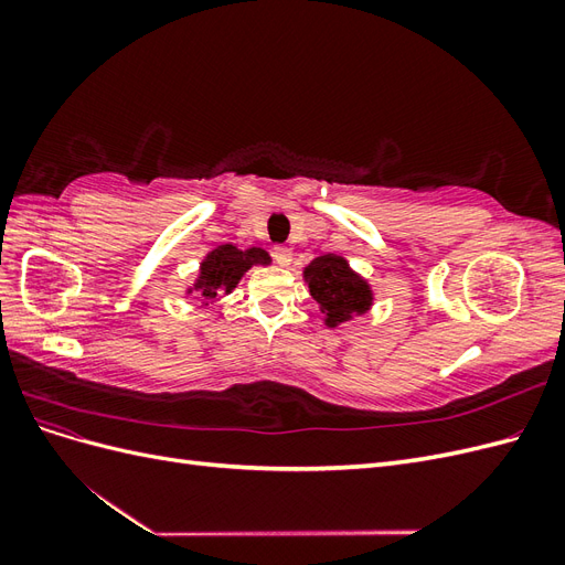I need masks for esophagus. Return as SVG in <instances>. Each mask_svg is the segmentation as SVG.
Instances as JSON below:
<instances>
[{
    "label": "esophagus",
    "instance_id": "esophagus-1",
    "mask_svg": "<svg viewBox=\"0 0 565 565\" xmlns=\"http://www.w3.org/2000/svg\"><path fill=\"white\" fill-rule=\"evenodd\" d=\"M273 256H276V262H278L280 266H289V264H292V249L285 247V245L273 247Z\"/></svg>",
    "mask_w": 565,
    "mask_h": 565
}]
</instances>
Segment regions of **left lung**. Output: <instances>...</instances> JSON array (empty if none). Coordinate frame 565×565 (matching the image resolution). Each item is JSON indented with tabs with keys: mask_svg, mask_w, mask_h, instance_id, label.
Listing matches in <instances>:
<instances>
[{
	"mask_svg": "<svg viewBox=\"0 0 565 565\" xmlns=\"http://www.w3.org/2000/svg\"><path fill=\"white\" fill-rule=\"evenodd\" d=\"M303 282L309 285V292L328 328H337L355 316H365L374 303L372 285L339 254L316 256L303 268Z\"/></svg>",
	"mask_w": 565,
	"mask_h": 565,
	"instance_id": "8db88e82",
	"label": "left lung"
}]
</instances>
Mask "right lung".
I'll use <instances>...</instances> for the list:
<instances>
[{"mask_svg":"<svg viewBox=\"0 0 565 565\" xmlns=\"http://www.w3.org/2000/svg\"><path fill=\"white\" fill-rule=\"evenodd\" d=\"M270 256L262 247L241 249L231 243L218 245L204 256L195 282L185 289V295H198L204 306L216 301L218 295H231L252 266H268Z\"/></svg>","mask_w":565,"mask_h":565,"instance_id":"obj_1","label":"right lung"}]
</instances>
